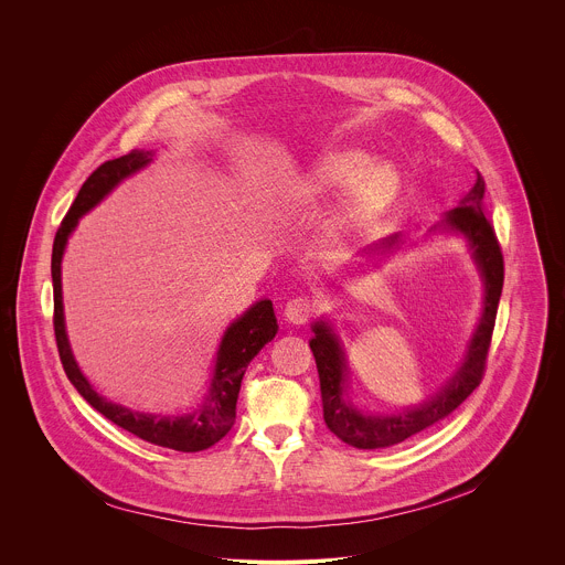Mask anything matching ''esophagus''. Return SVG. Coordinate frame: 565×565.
<instances>
[{
  "instance_id": "esophagus-1",
  "label": "esophagus",
  "mask_w": 565,
  "mask_h": 565,
  "mask_svg": "<svg viewBox=\"0 0 565 565\" xmlns=\"http://www.w3.org/2000/svg\"><path fill=\"white\" fill-rule=\"evenodd\" d=\"M317 312V301L308 295H297L288 299L284 315L290 321V324H306V321Z\"/></svg>"
}]
</instances>
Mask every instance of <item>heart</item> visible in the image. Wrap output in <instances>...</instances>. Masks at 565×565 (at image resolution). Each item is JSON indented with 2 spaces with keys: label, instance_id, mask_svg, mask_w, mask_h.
<instances>
[{
  "label": "heart",
  "instance_id": "b5f03b06",
  "mask_svg": "<svg viewBox=\"0 0 565 565\" xmlns=\"http://www.w3.org/2000/svg\"><path fill=\"white\" fill-rule=\"evenodd\" d=\"M371 163L366 151L344 147L319 158L310 168L303 192L321 199L347 188L344 201L335 214L338 230H358L375 221L397 196L399 177L391 166Z\"/></svg>",
  "mask_w": 565,
  "mask_h": 565
}]
</instances>
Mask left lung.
I'll list each match as a JSON object with an SVG mask.
<instances>
[{"label": "left lung", "instance_id": "obj_1", "mask_svg": "<svg viewBox=\"0 0 565 565\" xmlns=\"http://www.w3.org/2000/svg\"><path fill=\"white\" fill-rule=\"evenodd\" d=\"M482 196H486V181H482L480 172H476L473 188L460 199L458 207L447 212L445 221L438 225V230L458 232L469 241L471 257L482 275V284H486V301H482V315L476 333L469 340L462 364L429 402L391 416H369L358 412L344 397L347 360L338 335L327 321H315L312 324L315 338L310 340V351L319 373L324 420L327 427L347 445L358 449H382L407 440L458 409L486 375V360L503 290V253L497 232L486 216ZM395 244L397 236H391L382 241L380 250H391Z\"/></svg>", "mask_w": 565, "mask_h": 565}]
</instances>
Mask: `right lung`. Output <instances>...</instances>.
I'll return each instance as SVG.
<instances>
[{"label": "right lung", "instance_id": "1", "mask_svg": "<svg viewBox=\"0 0 565 565\" xmlns=\"http://www.w3.org/2000/svg\"><path fill=\"white\" fill-rule=\"evenodd\" d=\"M151 163V151L134 149L120 158L107 160L79 188L73 205L62 218L51 255V277H53V331L57 342V353L64 366L66 377L77 388L89 405L109 418L114 425L127 429L129 434L177 451H203L218 443L234 425L236 418V397L241 388V380L250 364V360L277 335V317L270 299H262L253 303L244 315L234 319L227 327L214 364V377L210 384V395L194 414L185 416H153L131 412L107 397L98 395L89 380L77 369L66 329H64V308H62V255L66 248L68 234L75 230L79 216L96 207L122 179L131 177L140 168Z\"/></svg>", "mask_w": 565, "mask_h": 565}]
</instances>
